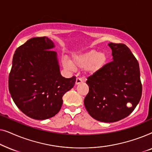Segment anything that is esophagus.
Here are the masks:
<instances>
[{
	"mask_svg": "<svg viewBox=\"0 0 152 152\" xmlns=\"http://www.w3.org/2000/svg\"><path fill=\"white\" fill-rule=\"evenodd\" d=\"M82 82H83L82 78H81V77H77V79H76V82H75L76 84H81V83H82Z\"/></svg>",
	"mask_w": 152,
	"mask_h": 152,
	"instance_id": "34e87169",
	"label": "esophagus"
}]
</instances>
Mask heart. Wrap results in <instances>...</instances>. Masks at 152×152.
<instances>
[{
    "label": "heart",
    "mask_w": 152,
    "mask_h": 152,
    "mask_svg": "<svg viewBox=\"0 0 152 152\" xmlns=\"http://www.w3.org/2000/svg\"><path fill=\"white\" fill-rule=\"evenodd\" d=\"M108 57L104 52L97 53L95 50H91L86 53L74 56L73 64L79 68L87 66V70L91 73H95L101 70L107 64ZM64 68L71 70L73 68L72 64L68 60L64 59L62 61Z\"/></svg>",
    "instance_id": "b5f03b06"
}]
</instances>
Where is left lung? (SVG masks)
Returning <instances> with one entry per match:
<instances>
[{"mask_svg":"<svg viewBox=\"0 0 152 152\" xmlns=\"http://www.w3.org/2000/svg\"><path fill=\"white\" fill-rule=\"evenodd\" d=\"M113 61L87 78L85 107L94 119L114 122L134 111L142 96L138 60L123 43H110Z\"/></svg>","mask_w":152,"mask_h":152,"instance_id":"left-lung-1","label":"left lung"}]
</instances>
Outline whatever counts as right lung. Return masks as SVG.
<instances>
[{"label": "right lung", "mask_w": 152, "mask_h": 152, "mask_svg": "<svg viewBox=\"0 0 152 152\" xmlns=\"http://www.w3.org/2000/svg\"><path fill=\"white\" fill-rule=\"evenodd\" d=\"M55 46L46 37H34L14 53L9 75L10 93L17 107L28 117L45 120L61 109L65 93L76 77L65 78L59 71Z\"/></svg>", "instance_id": "add662e5"}]
</instances>
